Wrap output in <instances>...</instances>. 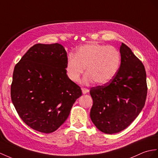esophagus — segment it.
Masks as SVG:
<instances>
[{
  "label": "esophagus",
  "mask_w": 158,
  "mask_h": 158,
  "mask_svg": "<svg viewBox=\"0 0 158 158\" xmlns=\"http://www.w3.org/2000/svg\"><path fill=\"white\" fill-rule=\"evenodd\" d=\"M82 90L83 94H86L88 92H89V90L87 89V88H82Z\"/></svg>",
  "instance_id": "1"
}]
</instances>
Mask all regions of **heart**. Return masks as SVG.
I'll use <instances>...</instances> for the list:
<instances>
[{
	"label": "heart",
	"instance_id": "b5f03b06",
	"mask_svg": "<svg viewBox=\"0 0 158 158\" xmlns=\"http://www.w3.org/2000/svg\"><path fill=\"white\" fill-rule=\"evenodd\" d=\"M121 62V53L116 48L90 44L80 47L75 56L69 55L66 70L72 81L78 82L86 68L87 74L84 80V83L95 81L98 84H105L117 74Z\"/></svg>",
	"mask_w": 158,
	"mask_h": 158
}]
</instances>
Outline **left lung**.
<instances>
[{"label": "left lung", "mask_w": 158, "mask_h": 158, "mask_svg": "<svg viewBox=\"0 0 158 158\" xmlns=\"http://www.w3.org/2000/svg\"><path fill=\"white\" fill-rule=\"evenodd\" d=\"M121 63L117 74L102 86L90 88L93 100L92 123L101 131L113 134L131 123L145 105L148 86L143 63L123 43Z\"/></svg>", "instance_id": "1"}]
</instances>
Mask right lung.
I'll return each mask as SVG.
<instances>
[{
	"label": "right lung",
	"instance_id": "add662e5",
	"mask_svg": "<svg viewBox=\"0 0 158 158\" xmlns=\"http://www.w3.org/2000/svg\"><path fill=\"white\" fill-rule=\"evenodd\" d=\"M67 59L61 44H37L15 67L11 100L25 123L37 131L58 129L82 95L80 87L68 77Z\"/></svg>",
	"mask_w": 158,
	"mask_h": 158
}]
</instances>
